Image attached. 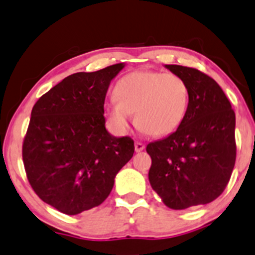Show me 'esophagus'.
<instances>
[{
	"instance_id": "1",
	"label": "esophagus",
	"mask_w": 255,
	"mask_h": 255,
	"mask_svg": "<svg viewBox=\"0 0 255 255\" xmlns=\"http://www.w3.org/2000/svg\"><path fill=\"white\" fill-rule=\"evenodd\" d=\"M134 149H135L136 152H140V151L145 149V145L141 144V142H139V141H135V144H134Z\"/></svg>"
}]
</instances>
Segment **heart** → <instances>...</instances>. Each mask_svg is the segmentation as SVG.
Returning a JSON list of instances; mask_svg holds the SVG:
<instances>
[{
    "instance_id": "1",
    "label": "heart",
    "mask_w": 255,
    "mask_h": 255,
    "mask_svg": "<svg viewBox=\"0 0 255 255\" xmlns=\"http://www.w3.org/2000/svg\"><path fill=\"white\" fill-rule=\"evenodd\" d=\"M115 97L105 104V115L120 134L127 132L135 113L138 128L152 135H167L183 123L189 106V88L183 78L151 70L133 71L120 78Z\"/></svg>"
}]
</instances>
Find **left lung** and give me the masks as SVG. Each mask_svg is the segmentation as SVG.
I'll use <instances>...</instances> for the list:
<instances>
[{
	"label": "left lung",
	"mask_w": 255,
	"mask_h": 255,
	"mask_svg": "<svg viewBox=\"0 0 255 255\" xmlns=\"http://www.w3.org/2000/svg\"><path fill=\"white\" fill-rule=\"evenodd\" d=\"M189 88L183 123L167 138L146 146L151 187L172 209L207 205L222 195L236 159V117L225 93L203 72L164 65Z\"/></svg>",
	"instance_id": "8db88e82"
}]
</instances>
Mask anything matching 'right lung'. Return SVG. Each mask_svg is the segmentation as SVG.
I'll return each instance as SVG.
<instances>
[{
  "mask_svg": "<svg viewBox=\"0 0 255 255\" xmlns=\"http://www.w3.org/2000/svg\"><path fill=\"white\" fill-rule=\"evenodd\" d=\"M123 68L120 63L70 75L33 105L23 144L25 170L38 197L61 213L102 205L133 157L132 139L105 128L106 92Z\"/></svg>",
  "mask_w": 255,
  "mask_h": 255,
  "instance_id": "obj_1",
  "label": "right lung"
}]
</instances>
